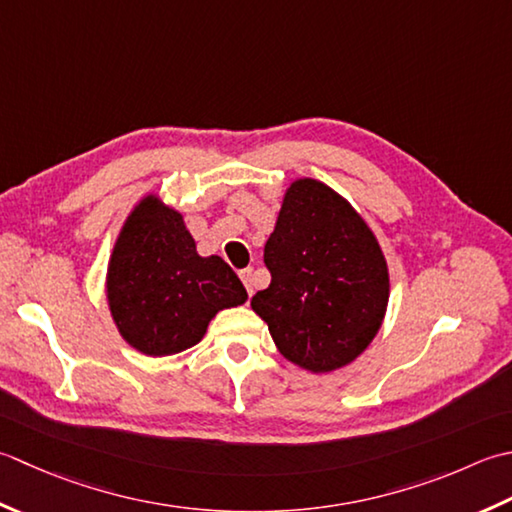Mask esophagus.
<instances>
[{
  "label": "esophagus",
  "instance_id": "esophagus-1",
  "mask_svg": "<svg viewBox=\"0 0 512 512\" xmlns=\"http://www.w3.org/2000/svg\"><path fill=\"white\" fill-rule=\"evenodd\" d=\"M238 276H241L243 285H245V289H247V294L252 296V294H254V271H252V269H243Z\"/></svg>",
  "mask_w": 512,
  "mask_h": 512
}]
</instances>
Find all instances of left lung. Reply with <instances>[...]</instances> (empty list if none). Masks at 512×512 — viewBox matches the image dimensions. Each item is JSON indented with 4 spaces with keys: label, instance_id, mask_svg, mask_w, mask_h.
Instances as JSON below:
<instances>
[{
    "label": "left lung",
    "instance_id": "1",
    "mask_svg": "<svg viewBox=\"0 0 512 512\" xmlns=\"http://www.w3.org/2000/svg\"><path fill=\"white\" fill-rule=\"evenodd\" d=\"M271 274L252 309L287 360L340 369L369 347L389 302L382 249L358 212L325 183H291L265 245Z\"/></svg>",
    "mask_w": 512,
    "mask_h": 512
}]
</instances>
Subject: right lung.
I'll return each instance as SVG.
<instances>
[{"label": "right lung", "instance_id": "1", "mask_svg": "<svg viewBox=\"0 0 512 512\" xmlns=\"http://www.w3.org/2000/svg\"><path fill=\"white\" fill-rule=\"evenodd\" d=\"M108 300L121 336L145 356H172L205 336L216 311L247 291L221 256H198L183 216L143 198L125 221L108 267Z\"/></svg>", "mask_w": 512, "mask_h": 512}]
</instances>
